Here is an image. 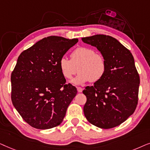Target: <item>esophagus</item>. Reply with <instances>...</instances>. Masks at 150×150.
Listing matches in <instances>:
<instances>
[{
	"label": "esophagus",
	"instance_id": "1",
	"mask_svg": "<svg viewBox=\"0 0 150 150\" xmlns=\"http://www.w3.org/2000/svg\"><path fill=\"white\" fill-rule=\"evenodd\" d=\"M77 91L79 92V93H81V92H82V91H83L82 88H81V87H77Z\"/></svg>",
	"mask_w": 150,
	"mask_h": 150
}]
</instances>
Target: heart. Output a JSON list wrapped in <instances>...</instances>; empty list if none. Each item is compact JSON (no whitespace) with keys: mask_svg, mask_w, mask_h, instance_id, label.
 Masks as SVG:
<instances>
[{"mask_svg":"<svg viewBox=\"0 0 150 150\" xmlns=\"http://www.w3.org/2000/svg\"><path fill=\"white\" fill-rule=\"evenodd\" d=\"M59 67L63 76L67 79H71L78 69L79 74L71 81L75 85L83 84L89 81L92 83L97 82L102 78L106 71V62L103 55L86 47H80L74 50L71 54V59L61 57Z\"/></svg>","mask_w":150,"mask_h":150,"instance_id":"obj_1","label":"heart"}]
</instances>
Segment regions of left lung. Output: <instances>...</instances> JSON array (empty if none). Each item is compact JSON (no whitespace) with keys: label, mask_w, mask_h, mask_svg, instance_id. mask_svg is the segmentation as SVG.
<instances>
[{"label":"left lung","mask_w":150,"mask_h":150,"mask_svg":"<svg viewBox=\"0 0 150 150\" xmlns=\"http://www.w3.org/2000/svg\"><path fill=\"white\" fill-rule=\"evenodd\" d=\"M97 48L104 57L106 71L100 80L83 91L86 118L102 129L118 126L134 112L140 83L131 52L117 39L97 34L81 38Z\"/></svg>","instance_id":"obj_1"}]
</instances>
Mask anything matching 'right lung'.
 <instances>
[{
  "label": "right lung",
  "instance_id": "add662e5",
  "mask_svg": "<svg viewBox=\"0 0 150 150\" xmlns=\"http://www.w3.org/2000/svg\"><path fill=\"white\" fill-rule=\"evenodd\" d=\"M78 39L49 36L22 52L11 75V101L31 126L47 129L62 122L77 88L66 79L59 61Z\"/></svg>",
  "mask_w": 150,
  "mask_h": 150
}]
</instances>
